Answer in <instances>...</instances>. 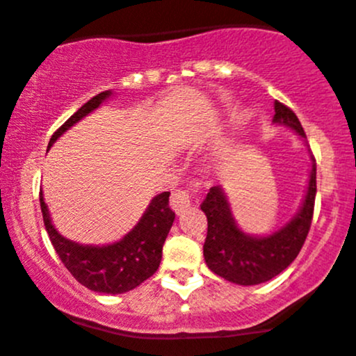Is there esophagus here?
I'll use <instances>...</instances> for the list:
<instances>
[{"mask_svg":"<svg viewBox=\"0 0 356 356\" xmlns=\"http://www.w3.org/2000/svg\"><path fill=\"white\" fill-rule=\"evenodd\" d=\"M200 193H202V186H200L198 182L189 184L188 188L175 189L170 196V207L177 213H182L189 205H191V202L200 195Z\"/></svg>","mask_w":356,"mask_h":356,"instance_id":"obj_1","label":"esophagus"}]
</instances>
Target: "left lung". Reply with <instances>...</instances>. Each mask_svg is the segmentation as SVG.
<instances>
[{
	"label": "left lung",
	"instance_id": "1",
	"mask_svg": "<svg viewBox=\"0 0 356 356\" xmlns=\"http://www.w3.org/2000/svg\"><path fill=\"white\" fill-rule=\"evenodd\" d=\"M275 123L294 129L302 139L306 134L291 108L275 101ZM315 161V160H313ZM316 163H313L302 209L287 226L270 236H248L238 229L229 205L219 186L210 188L202 210L207 216V238L203 255L210 270L224 280L238 285H257L280 275L298 257L309 233L315 210Z\"/></svg>",
	"mask_w": 356,
	"mask_h": 356
}]
</instances>
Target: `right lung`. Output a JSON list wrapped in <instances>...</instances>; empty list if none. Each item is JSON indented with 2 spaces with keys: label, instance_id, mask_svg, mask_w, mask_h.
Instances as JSON below:
<instances>
[{
  "label": "right lung",
  "instance_id": "add662e5",
  "mask_svg": "<svg viewBox=\"0 0 356 356\" xmlns=\"http://www.w3.org/2000/svg\"><path fill=\"white\" fill-rule=\"evenodd\" d=\"M109 95L111 92H101L86 104H83L60 129L55 130L48 146H51L57 137L71 129L83 116L99 108ZM168 196H170L168 191L154 196L137 226L123 240L113 245H104V247L79 245L71 240H65L51 224L50 213H48L47 203H44L41 193L40 205L51 245L69 273L79 284L94 292L123 294V292L136 289L137 285L156 273L161 261L163 243L175 219V213L168 207Z\"/></svg>",
  "mask_w": 356,
  "mask_h": 356
}]
</instances>
